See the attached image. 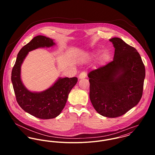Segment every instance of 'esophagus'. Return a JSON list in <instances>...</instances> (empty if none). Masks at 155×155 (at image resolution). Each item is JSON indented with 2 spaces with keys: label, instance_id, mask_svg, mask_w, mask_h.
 I'll return each instance as SVG.
<instances>
[{
  "label": "esophagus",
  "instance_id": "1",
  "mask_svg": "<svg viewBox=\"0 0 155 155\" xmlns=\"http://www.w3.org/2000/svg\"><path fill=\"white\" fill-rule=\"evenodd\" d=\"M86 72L85 71H82L80 73V74L79 75V79H84V78H85L86 77Z\"/></svg>",
  "mask_w": 155,
  "mask_h": 155
}]
</instances>
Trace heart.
Here are the masks:
<instances>
[{"mask_svg": "<svg viewBox=\"0 0 155 155\" xmlns=\"http://www.w3.org/2000/svg\"><path fill=\"white\" fill-rule=\"evenodd\" d=\"M109 57H110L109 54L108 52H104L101 58H102V60L103 61H107L109 59Z\"/></svg>", "mask_w": 155, "mask_h": 155, "instance_id": "heart-1", "label": "heart"}]
</instances>
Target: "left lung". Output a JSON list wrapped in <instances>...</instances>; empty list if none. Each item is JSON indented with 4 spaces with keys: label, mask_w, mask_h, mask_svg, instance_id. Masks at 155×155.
I'll list each match as a JSON object with an SVG mask.
<instances>
[{
    "label": "left lung",
    "mask_w": 155,
    "mask_h": 155,
    "mask_svg": "<svg viewBox=\"0 0 155 155\" xmlns=\"http://www.w3.org/2000/svg\"><path fill=\"white\" fill-rule=\"evenodd\" d=\"M109 41L115 48L113 60L89 73V98L100 114L117 117L139 103L146 72L135 48L118 38Z\"/></svg>",
    "instance_id": "1"
}]
</instances>
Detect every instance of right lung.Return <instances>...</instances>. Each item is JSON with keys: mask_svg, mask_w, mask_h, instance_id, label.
I'll return each mask as SVG.
<instances>
[{"mask_svg": "<svg viewBox=\"0 0 155 155\" xmlns=\"http://www.w3.org/2000/svg\"><path fill=\"white\" fill-rule=\"evenodd\" d=\"M54 45L52 39L44 36L35 37L19 51L11 73V81L19 106L31 115L42 119H52L61 113L70 91L78 82V78H59L49 88L41 92H33L22 84L21 66L29 51Z\"/></svg>", "mask_w": 155, "mask_h": 155, "instance_id": "right-lung-1", "label": "right lung"}]
</instances>
